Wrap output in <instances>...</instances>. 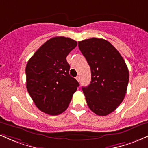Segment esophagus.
Wrapping results in <instances>:
<instances>
[{"label":"esophagus","mask_w":148,"mask_h":148,"mask_svg":"<svg viewBox=\"0 0 148 148\" xmlns=\"http://www.w3.org/2000/svg\"><path fill=\"white\" fill-rule=\"evenodd\" d=\"M76 79L79 82V81H80V77H79V76H77V77H76Z\"/></svg>","instance_id":"34e87169"}]
</instances>
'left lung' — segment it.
I'll return each mask as SVG.
<instances>
[{"mask_svg":"<svg viewBox=\"0 0 148 148\" xmlns=\"http://www.w3.org/2000/svg\"><path fill=\"white\" fill-rule=\"evenodd\" d=\"M78 47L91 69L90 84L82 87L87 105L97 115H107L124 99L129 79L127 64L115 47L104 39L79 41Z\"/></svg>","mask_w":148,"mask_h":148,"instance_id":"1","label":"left lung"}]
</instances>
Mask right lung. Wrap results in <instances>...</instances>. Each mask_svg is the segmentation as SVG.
<instances>
[{
  "mask_svg": "<svg viewBox=\"0 0 148 148\" xmlns=\"http://www.w3.org/2000/svg\"><path fill=\"white\" fill-rule=\"evenodd\" d=\"M77 44L69 38H52L26 64V89L38 108L45 113L57 115L64 112L79 87L78 82L69 75L66 61Z\"/></svg>",
  "mask_w": 148,
  "mask_h": 148,
  "instance_id": "right-lung-1",
  "label": "right lung"
}]
</instances>
